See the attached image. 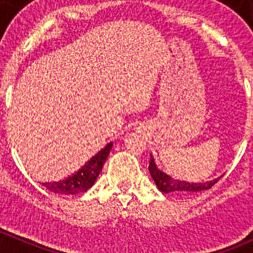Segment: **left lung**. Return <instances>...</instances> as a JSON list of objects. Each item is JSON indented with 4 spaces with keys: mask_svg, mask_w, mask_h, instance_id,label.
<instances>
[{
    "mask_svg": "<svg viewBox=\"0 0 253 253\" xmlns=\"http://www.w3.org/2000/svg\"><path fill=\"white\" fill-rule=\"evenodd\" d=\"M149 172L152 175L153 180L155 181V185L159 188L162 192L169 193H181V195H191L193 192H200V191L203 190H209V188L213 187L216 182L221 178L218 177L213 181H207V182L203 183H190L186 182V181H180V180H174L170 176H168L164 172L160 171L159 169L155 165L153 158H150L149 163Z\"/></svg>",
    "mask_w": 253,
    "mask_h": 253,
    "instance_id": "1",
    "label": "left lung"
}]
</instances>
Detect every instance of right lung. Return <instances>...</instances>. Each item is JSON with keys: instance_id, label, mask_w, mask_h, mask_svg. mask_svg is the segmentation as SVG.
Returning <instances> with one entry per match:
<instances>
[{"instance_id": "1", "label": "right lung", "mask_w": 253, "mask_h": 253, "mask_svg": "<svg viewBox=\"0 0 253 253\" xmlns=\"http://www.w3.org/2000/svg\"><path fill=\"white\" fill-rule=\"evenodd\" d=\"M111 147L112 143L110 142L95 157L85 163V165L75 175L58 181V182L42 183V186H45L51 192L58 193V195H77V193L85 192L94 185L96 177L100 174Z\"/></svg>"}]
</instances>
